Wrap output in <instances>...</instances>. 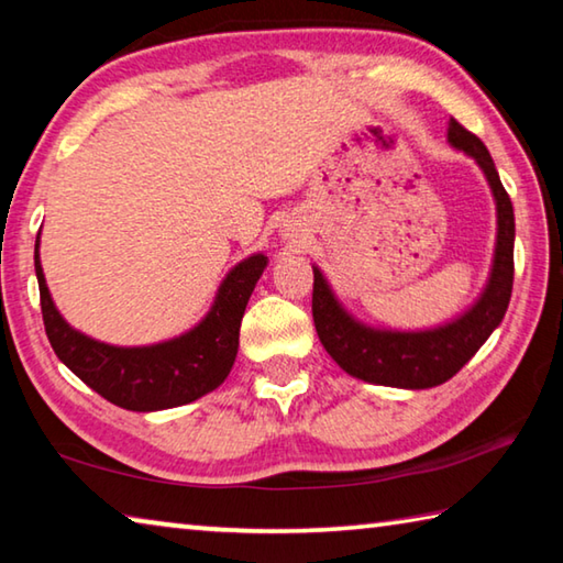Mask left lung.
Here are the masks:
<instances>
[{"mask_svg":"<svg viewBox=\"0 0 563 563\" xmlns=\"http://www.w3.org/2000/svg\"><path fill=\"white\" fill-rule=\"evenodd\" d=\"M451 147L476 159L496 200V250L484 292L466 313L428 330H388L355 320L335 298L320 267H313V320L323 347L347 376L390 388L441 386L474 358L506 316L514 288V205L494 159L474 132L449 122Z\"/></svg>","mask_w":563,"mask_h":563,"instance_id":"left-lung-1","label":"left lung"}]
</instances>
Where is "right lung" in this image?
<instances>
[{"label":"right lung","instance_id":"obj_1","mask_svg":"<svg viewBox=\"0 0 563 563\" xmlns=\"http://www.w3.org/2000/svg\"><path fill=\"white\" fill-rule=\"evenodd\" d=\"M267 265L263 253L238 263L220 283L216 302L198 325L163 343L122 347L79 333L59 316L34 245L44 330L57 358L110 404L128 410H165L192 404L228 378L238 355L240 320Z\"/></svg>","mask_w":563,"mask_h":563}]
</instances>
